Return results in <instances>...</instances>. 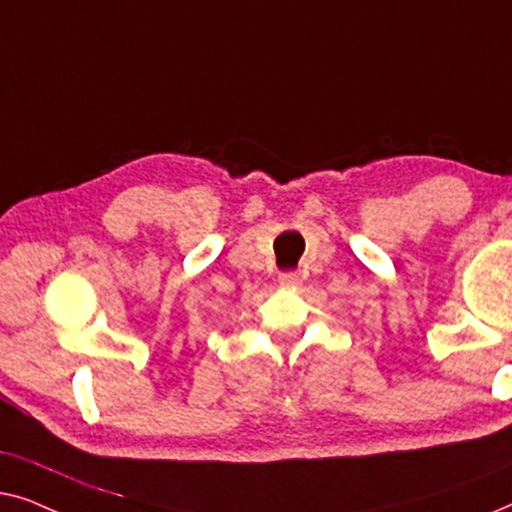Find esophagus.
Listing matches in <instances>:
<instances>
[{
  "instance_id": "esophagus-1",
  "label": "esophagus",
  "mask_w": 512,
  "mask_h": 512,
  "mask_svg": "<svg viewBox=\"0 0 512 512\" xmlns=\"http://www.w3.org/2000/svg\"><path fill=\"white\" fill-rule=\"evenodd\" d=\"M278 280H280V285H283V287H294V285H299V273L297 271H285V273H280Z\"/></svg>"
}]
</instances>
